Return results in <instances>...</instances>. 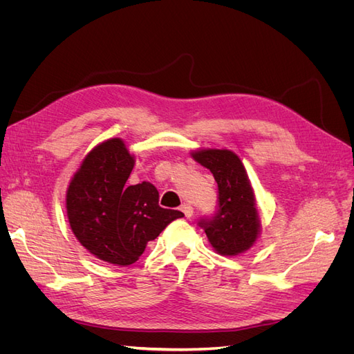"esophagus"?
<instances>
[{"mask_svg":"<svg viewBox=\"0 0 354 354\" xmlns=\"http://www.w3.org/2000/svg\"><path fill=\"white\" fill-rule=\"evenodd\" d=\"M180 209H181V212H183L187 218H190L192 216H194V208H192V205H189V203H183V205L180 207Z\"/></svg>","mask_w":354,"mask_h":354,"instance_id":"obj_1","label":"esophagus"}]
</instances>
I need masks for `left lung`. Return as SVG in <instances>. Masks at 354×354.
Here are the masks:
<instances>
[{"instance_id": "obj_1", "label": "left lung", "mask_w": 354, "mask_h": 354, "mask_svg": "<svg viewBox=\"0 0 354 354\" xmlns=\"http://www.w3.org/2000/svg\"><path fill=\"white\" fill-rule=\"evenodd\" d=\"M192 156L211 171L218 186L216 214L199 221L212 248L221 255L250 250L259 236L260 220L242 160L227 149H203Z\"/></svg>"}]
</instances>
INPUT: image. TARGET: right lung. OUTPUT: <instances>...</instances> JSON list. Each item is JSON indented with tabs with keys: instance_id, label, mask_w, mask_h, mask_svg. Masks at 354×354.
I'll list each match as a JSON object with an SVG mask.
<instances>
[{
	"instance_id": "1",
	"label": "right lung",
	"mask_w": 354,
	"mask_h": 354,
	"mask_svg": "<svg viewBox=\"0 0 354 354\" xmlns=\"http://www.w3.org/2000/svg\"><path fill=\"white\" fill-rule=\"evenodd\" d=\"M133 167L134 156L121 138H109L84 158L66 194L75 236L93 255L115 266L136 263L149 241L185 216L160 208L158 190L147 181L127 186Z\"/></svg>"
}]
</instances>
